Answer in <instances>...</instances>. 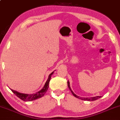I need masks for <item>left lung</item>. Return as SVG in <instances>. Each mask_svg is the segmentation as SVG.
<instances>
[{"label": "left lung", "mask_w": 120, "mask_h": 120, "mask_svg": "<svg viewBox=\"0 0 120 120\" xmlns=\"http://www.w3.org/2000/svg\"><path fill=\"white\" fill-rule=\"evenodd\" d=\"M68 86L69 90H70V91H71V93H72V94L73 95L75 96V97L77 98L80 99L84 100V101H95V100H97L98 99H99V98H101V97H99V96H97V97H91V98H82V97H79V96L76 95L73 92V91H72V90H71V88H70V82H69V80H68Z\"/></svg>", "instance_id": "8db88e82"}]
</instances>
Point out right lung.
Returning a JSON list of instances; mask_svg holds the SVG:
<instances>
[{
    "instance_id": "add662e5",
    "label": "right lung",
    "mask_w": 120,
    "mask_h": 120,
    "mask_svg": "<svg viewBox=\"0 0 120 120\" xmlns=\"http://www.w3.org/2000/svg\"><path fill=\"white\" fill-rule=\"evenodd\" d=\"M54 71L51 73V74H50L49 76V78H48L47 80L45 82V84H44V87L42 88L41 90H40L38 92H36L34 94H23L21 93V92H18V91H15V90H13L12 89L10 88L12 92L17 97H18L19 98H20L21 99H22L23 101H32L34 100L43 97L44 95V94H45V92L47 91L48 88L49 87V82H50V79H51V76L52 75V74L54 73Z\"/></svg>"
}]
</instances>
